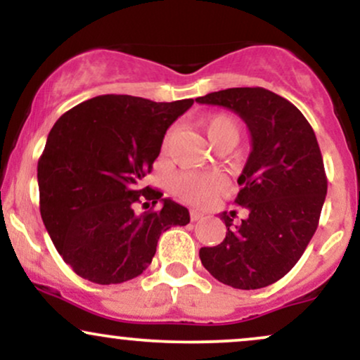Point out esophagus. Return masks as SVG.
<instances>
[{"instance_id":"1","label":"esophagus","mask_w":360,"mask_h":360,"mask_svg":"<svg viewBox=\"0 0 360 360\" xmlns=\"http://www.w3.org/2000/svg\"><path fill=\"white\" fill-rule=\"evenodd\" d=\"M189 217H191L193 221H198V220H201V218H203L205 214L201 213V212H198V210H191V212H189Z\"/></svg>"}]
</instances>
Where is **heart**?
Returning a JSON list of instances; mask_svg holds the SVG:
<instances>
[{
	"instance_id": "obj_1",
	"label": "heart",
	"mask_w": 360,
	"mask_h": 360,
	"mask_svg": "<svg viewBox=\"0 0 360 360\" xmlns=\"http://www.w3.org/2000/svg\"><path fill=\"white\" fill-rule=\"evenodd\" d=\"M201 125L214 147L220 143H233L235 146L240 139L238 120L229 113H214L212 117H206ZM221 184L223 179L218 172L181 174L174 181V193L181 200L191 205H205L221 188Z\"/></svg>"
}]
</instances>
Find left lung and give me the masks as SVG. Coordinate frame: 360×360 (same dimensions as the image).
<instances>
[{
    "label": "left lung",
    "instance_id": "8db88e82",
    "mask_svg": "<svg viewBox=\"0 0 360 360\" xmlns=\"http://www.w3.org/2000/svg\"><path fill=\"white\" fill-rule=\"evenodd\" d=\"M196 101L232 110L252 139L235 198L249 214L233 226V213H221L225 238L201 247V264L226 286L266 288L295 267L316 232L326 174L315 131L292 103L269 89L230 88Z\"/></svg>",
    "mask_w": 360,
    "mask_h": 360
}]
</instances>
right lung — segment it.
<instances>
[{"label": "right lung", "mask_w": 360, "mask_h": 360, "mask_svg": "<svg viewBox=\"0 0 360 360\" xmlns=\"http://www.w3.org/2000/svg\"><path fill=\"white\" fill-rule=\"evenodd\" d=\"M193 103L105 94L65 111L52 127L37 167L40 214L77 276L96 284L137 278L152 262L160 233L188 225V208L160 200L162 193L143 186V177L167 128ZM159 200V210L134 213L139 202Z\"/></svg>", "instance_id": "obj_1"}]
</instances>
